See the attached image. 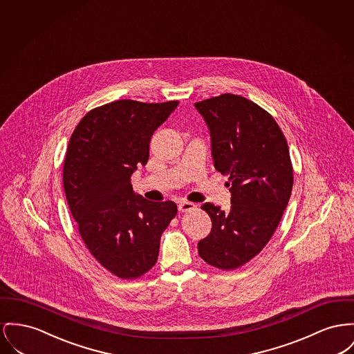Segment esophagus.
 <instances>
[{
	"label": "esophagus",
	"instance_id": "1",
	"mask_svg": "<svg viewBox=\"0 0 354 354\" xmlns=\"http://www.w3.org/2000/svg\"><path fill=\"white\" fill-rule=\"evenodd\" d=\"M195 205L194 203H191V202H187V201H182V202H179L178 203V209H179V212H187V211H191V209H195Z\"/></svg>",
	"mask_w": 354,
	"mask_h": 354
}]
</instances>
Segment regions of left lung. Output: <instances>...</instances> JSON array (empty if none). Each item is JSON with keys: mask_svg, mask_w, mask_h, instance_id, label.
<instances>
[{"mask_svg": "<svg viewBox=\"0 0 354 354\" xmlns=\"http://www.w3.org/2000/svg\"><path fill=\"white\" fill-rule=\"evenodd\" d=\"M211 138L214 167L229 176V212L202 208L212 222L198 252L222 270L248 263L270 241L290 199L292 167L288 142L269 112L248 99L225 93L195 103Z\"/></svg>", "mask_w": 354, "mask_h": 354, "instance_id": "8db88e82", "label": "left lung"}]
</instances>
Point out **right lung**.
I'll use <instances>...</instances> for the list:
<instances>
[{
    "label": "right lung",
    "instance_id": "add662e5",
    "mask_svg": "<svg viewBox=\"0 0 354 354\" xmlns=\"http://www.w3.org/2000/svg\"><path fill=\"white\" fill-rule=\"evenodd\" d=\"M178 104L118 100L89 111L71 136L63 171L68 206L85 246L119 278H138L156 263L160 236L176 215L174 202L135 194L131 176L146 166L151 136Z\"/></svg>",
    "mask_w": 354,
    "mask_h": 354
}]
</instances>
